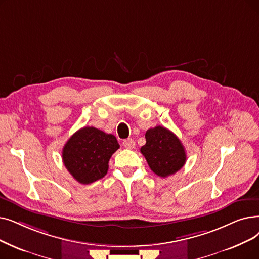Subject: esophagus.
<instances>
[{"instance_id":"obj_1","label":"esophagus","mask_w":259,"mask_h":259,"mask_svg":"<svg viewBox=\"0 0 259 259\" xmlns=\"http://www.w3.org/2000/svg\"><path fill=\"white\" fill-rule=\"evenodd\" d=\"M122 146L127 149H133L134 146H136V142H134L132 139H127L122 142Z\"/></svg>"}]
</instances>
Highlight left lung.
I'll use <instances>...</instances> for the list:
<instances>
[{
    "label": "left lung",
    "mask_w": 259,
    "mask_h": 259,
    "mask_svg": "<svg viewBox=\"0 0 259 259\" xmlns=\"http://www.w3.org/2000/svg\"><path fill=\"white\" fill-rule=\"evenodd\" d=\"M145 138L146 144L142 146L141 152L155 175L166 178L184 166V146L170 130L156 126L146 131Z\"/></svg>",
    "instance_id": "left-lung-1"
}]
</instances>
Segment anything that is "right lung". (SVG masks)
Here are the masks:
<instances>
[{
  "label": "right lung",
  "instance_id": "add662e5",
  "mask_svg": "<svg viewBox=\"0 0 259 259\" xmlns=\"http://www.w3.org/2000/svg\"><path fill=\"white\" fill-rule=\"evenodd\" d=\"M118 148L119 144L113 134L83 127L64 145L62 160L76 181L90 184L107 175L110 157Z\"/></svg>",
  "mask_w": 259,
  "mask_h": 259
}]
</instances>
